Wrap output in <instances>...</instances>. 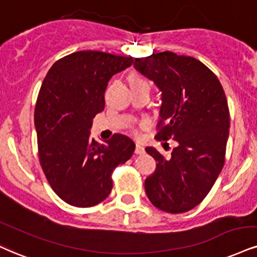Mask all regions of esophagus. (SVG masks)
Wrapping results in <instances>:
<instances>
[{
	"instance_id": "1",
	"label": "esophagus",
	"mask_w": 257,
	"mask_h": 257,
	"mask_svg": "<svg viewBox=\"0 0 257 257\" xmlns=\"http://www.w3.org/2000/svg\"><path fill=\"white\" fill-rule=\"evenodd\" d=\"M135 153H137V154L145 153V147L140 144H137V146H135Z\"/></svg>"
}]
</instances>
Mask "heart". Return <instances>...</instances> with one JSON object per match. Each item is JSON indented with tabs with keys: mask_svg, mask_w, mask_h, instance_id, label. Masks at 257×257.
Returning <instances> with one entry per match:
<instances>
[{
	"mask_svg": "<svg viewBox=\"0 0 257 257\" xmlns=\"http://www.w3.org/2000/svg\"><path fill=\"white\" fill-rule=\"evenodd\" d=\"M129 83H131V87H135V86H148L147 80L139 73H133L129 76ZM133 133L135 135H138V129H133Z\"/></svg>",
	"mask_w": 257,
	"mask_h": 257,
	"instance_id": "b5f03b06",
	"label": "heart"
}]
</instances>
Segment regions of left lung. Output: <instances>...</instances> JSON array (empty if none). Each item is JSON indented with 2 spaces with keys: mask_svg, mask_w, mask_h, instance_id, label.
Wrapping results in <instances>:
<instances>
[{
  "mask_svg": "<svg viewBox=\"0 0 257 257\" xmlns=\"http://www.w3.org/2000/svg\"><path fill=\"white\" fill-rule=\"evenodd\" d=\"M134 67L162 91L156 139L177 142L168 159L156 148H146L158 164L145 190L157 208L188 212L207 196L225 164L226 95L217 75L194 57L164 51L135 58Z\"/></svg>",
  "mask_w": 257,
  "mask_h": 257,
  "instance_id": "8db88e82",
  "label": "left lung"
}]
</instances>
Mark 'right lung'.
Listing matches in <instances>:
<instances>
[{
	"label": "right lung",
	"instance_id": "obj_1",
	"mask_svg": "<svg viewBox=\"0 0 257 257\" xmlns=\"http://www.w3.org/2000/svg\"><path fill=\"white\" fill-rule=\"evenodd\" d=\"M133 57L78 51L55 62L39 89L35 109L38 156L52 190L68 205L92 207L109 196L113 170L131 159L135 144L115 134L105 144L89 138L92 119L105 106L112 75Z\"/></svg>",
	"mask_w": 257,
	"mask_h": 257
}]
</instances>
